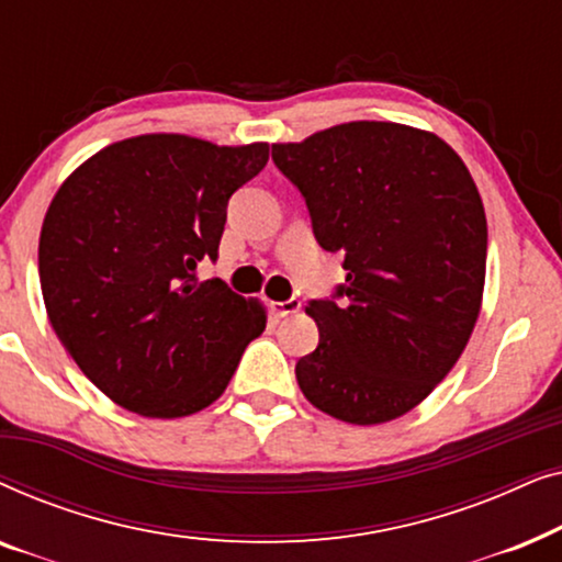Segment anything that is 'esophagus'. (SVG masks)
<instances>
[{
    "mask_svg": "<svg viewBox=\"0 0 562 562\" xmlns=\"http://www.w3.org/2000/svg\"><path fill=\"white\" fill-rule=\"evenodd\" d=\"M302 310V302L299 299H286V302H271V312L276 317H289V314H296Z\"/></svg>",
    "mask_w": 562,
    "mask_h": 562,
    "instance_id": "34e87169",
    "label": "esophagus"
}]
</instances>
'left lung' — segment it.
Listing matches in <instances>:
<instances>
[{
    "label": "left lung",
    "instance_id": "left-lung-1",
    "mask_svg": "<svg viewBox=\"0 0 562 562\" xmlns=\"http://www.w3.org/2000/svg\"><path fill=\"white\" fill-rule=\"evenodd\" d=\"M273 160L348 271L340 304H306L319 345L296 363L299 389L350 425L402 417L450 373L479 319L488 229L473 176L435 133L398 122L276 143Z\"/></svg>",
    "mask_w": 562,
    "mask_h": 562
}]
</instances>
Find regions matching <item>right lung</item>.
<instances>
[{
    "label": "right lung",
    "mask_w": 562,
    "mask_h": 562,
    "mask_svg": "<svg viewBox=\"0 0 562 562\" xmlns=\"http://www.w3.org/2000/svg\"><path fill=\"white\" fill-rule=\"evenodd\" d=\"M266 164L268 143L153 133L106 145L60 183L37 248L43 302L114 404L156 419L202 412L266 329L258 299L194 276L217 258L229 196Z\"/></svg>",
    "instance_id": "right-lung-1"
}]
</instances>
